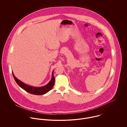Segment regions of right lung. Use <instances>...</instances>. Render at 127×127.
<instances>
[{
  "label": "right lung",
  "instance_id": "right-lung-1",
  "mask_svg": "<svg viewBox=\"0 0 127 127\" xmlns=\"http://www.w3.org/2000/svg\"><path fill=\"white\" fill-rule=\"evenodd\" d=\"M12 74L15 81L16 82L18 86L21 88L23 89L24 91L32 94H34L36 95H43L47 93L49 91H50L54 85L55 77L53 75V70L52 73V78L50 82L46 85L41 87H34L27 85L18 79L15 76L13 72H12Z\"/></svg>",
  "mask_w": 127,
  "mask_h": 127
}]
</instances>
